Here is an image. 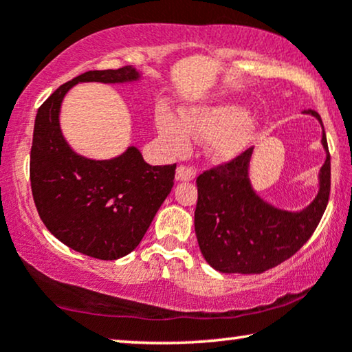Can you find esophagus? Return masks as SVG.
<instances>
[{
  "label": "esophagus",
  "mask_w": 352,
  "mask_h": 352,
  "mask_svg": "<svg viewBox=\"0 0 352 352\" xmlns=\"http://www.w3.org/2000/svg\"><path fill=\"white\" fill-rule=\"evenodd\" d=\"M195 170L194 168L187 166H179L176 170V181H192L195 177Z\"/></svg>",
  "instance_id": "obj_1"
}]
</instances>
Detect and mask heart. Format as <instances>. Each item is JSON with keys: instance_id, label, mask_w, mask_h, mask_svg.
Masks as SVG:
<instances>
[{"instance_id": "b5f03b06", "label": "heart", "mask_w": 352, "mask_h": 352, "mask_svg": "<svg viewBox=\"0 0 352 352\" xmlns=\"http://www.w3.org/2000/svg\"><path fill=\"white\" fill-rule=\"evenodd\" d=\"M157 129L163 144L175 153H184L192 139H210L208 157L214 163H228L239 157L258 133V122L243 105L218 102L186 109L176 117L160 107Z\"/></svg>"}]
</instances>
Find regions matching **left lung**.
<instances>
[{"instance_id":"1","label":"left lung","mask_w":352,"mask_h":352,"mask_svg":"<svg viewBox=\"0 0 352 352\" xmlns=\"http://www.w3.org/2000/svg\"><path fill=\"white\" fill-rule=\"evenodd\" d=\"M305 113L319 120L327 153L319 190L306 208H277L254 190L250 179L253 148L197 177L195 235L201 254L216 271L261 274L293 256L314 234L330 197V153L320 115L311 109Z\"/></svg>"}]
</instances>
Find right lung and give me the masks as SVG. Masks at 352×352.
<instances>
[{"instance_id":"right-lung-1","label":"right lung","mask_w":352,"mask_h":352,"mask_svg":"<svg viewBox=\"0 0 352 352\" xmlns=\"http://www.w3.org/2000/svg\"><path fill=\"white\" fill-rule=\"evenodd\" d=\"M141 78L131 65L86 72L38 109L30 152L33 200L47 230L86 256L112 261L138 247L171 192L176 165H148L136 146L109 160L80 155L62 134V100L78 83L129 85Z\"/></svg>"}]
</instances>
